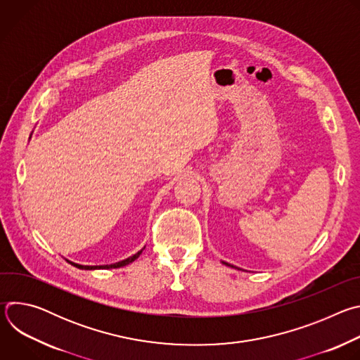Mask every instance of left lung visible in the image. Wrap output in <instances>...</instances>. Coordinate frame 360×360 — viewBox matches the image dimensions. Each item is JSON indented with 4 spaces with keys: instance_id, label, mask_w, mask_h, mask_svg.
I'll list each match as a JSON object with an SVG mask.
<instances>
[{
    "instance_id": "left-lung-1",
    "label": "left lung",
    "mask_w": 360,
    "mask_h": 360,
    "mask_svg": "<svg viewBox=\"0 0 360 360\" xmlns=\"http://www.w3.org/2000/svg\"><path fill=\"white\" fill-rule=\"evenodd\" d=\"M222 264H224V265H226V266H231V268H235V266H233V265H229V264H228V262H222Z\"/></svg>"
}]
</instances>
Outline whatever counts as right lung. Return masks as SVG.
Wrapping results in <instances>:
<instances>
[{"instance_id":"1","label":"right lung","mask_w":360,"mask_h":360,"mask_svg":"<svg viewBox=\"0 0 360 360\" xmlns=\"http://www.w3.org/2000/svg\"><path fill=\"white\" fill-rule=\"evenodd\" d=\"M143 249H145V248H142L141 250H138L135 255L129 256V258H127V259H124V261H121V262H117V264H111V265L89 266V265H79V264H74V262H70V261H67V262H70L72 266H75V268H78V269H85V271H94V269H115V268H121V266H125V265H129L131 262H134L136 258H139V255L142 253V250H143Z\"/></svg>"}]
</instances>
